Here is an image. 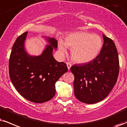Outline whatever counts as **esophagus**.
I'll return each mask as SVG.
<instances>
[{"mask_svg": "<svg viewBox=\"0 0 127 127\" xmlns=\"http://www.w3.org/2000/svg\"><path fill=\"white\" fill-rule=\"evenodd\" d=\"M66 65H67V67H68V70H69L70 68H71V66H72L71 64L69 63V62H66Z\"/></svg>", "mask_w": 127, "mask_h": 127, "instance_id": "esophagus-1", "label": "esophagus"}]
</instances>
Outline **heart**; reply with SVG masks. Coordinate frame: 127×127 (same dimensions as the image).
I'll return each mask as SVG.
<instances>
[{
	"label": "heart",
	"mask_w": 127,
	"mask_h": 127,
	"mask_svg": "<svg viewBox=\"0 0 127 127\" xmlns=\"http://www.w3.org/2000/svg\"><path fill=\"white\" fill-rule=\"evenodd\" d=\"M103 46L102 39L97 34L87 32H76L69 34L65 43L59 40V50L62 54L71 49L72 58L78 64H85L93 61L98 56Z\"/></svg>",
	"instance_id": "1"
}]
</instances>
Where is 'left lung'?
<instances>
[{
	"instance_id": "1",
	"label": "left lung",
	"mask_w": 127,
	"mask_h": 127,
	"mask_svg": "<svg viewBox=\"0 0 127 127\" xmlns=\"http://www.w3.org/2000/svg\"><path fill=\"white\" fill-rule=\"evenodd\" d=\"M102 36V48L96 58L71 68L75 77V96L85 104H95L105 99L118 79L120 66L116 46L112 39L105 35Z\"/></svg>"
}]
</instances>
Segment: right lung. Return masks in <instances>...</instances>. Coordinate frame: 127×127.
Here are the masks:
<instances>
[{"mask_svg":"<svg viewBox=\"0 0 127 127\" xmlns=\"http://www.w3.org/2000/svg\"><path fill=\"white\" fill-rule=\"evenodd\" d=\"M28 32L16 39L12 47L9 62L11 82L25 99L35 103L51 100L55 94V84L68 68L53 56L58 47L54 37L44 36L46 45L40 55H31L25 47Z\"/></svg>","mask_w":127,"mask_h":127,"instance_id":"right-lung-1","label":"right lung"}]
</instances>
